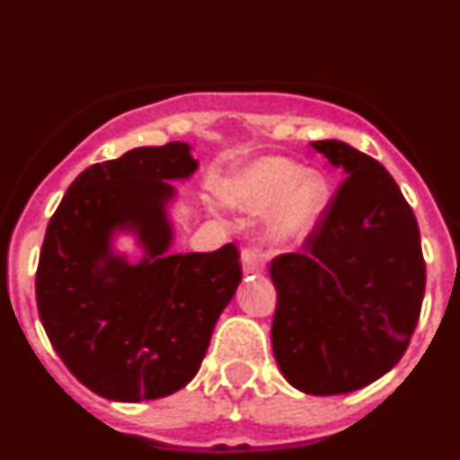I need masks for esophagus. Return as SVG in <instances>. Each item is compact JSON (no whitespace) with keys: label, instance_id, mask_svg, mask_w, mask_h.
Instances as JSON below:
<instances>
[{"label":"esophagus","instance_id":"esophagus-1","mask_svg":"<svg viewBox=\"0 0 460 460\" xmlns=\"http://www.w3.org/2000/svg\"><path fill=\"white\" fill-rule=\"evenodd\" d=\"M242 270L243 274H260V271L265 270V258H262V253L258 249H253V246H246L242 251Z\"/></svg>","mask_w":460,"mask_h":460}]
</instances>
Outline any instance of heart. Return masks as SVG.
<instances>
[{"mask_svg":"<svg viewBox=\"0 0 460 460\" xmlns=\"http://www.w3.org/2000/svg\"><path fill=\"white\" fill-rule=\"evenodd\" d=\"M327 174L306 170L290 158L270 156L234 170L223 181V198L249 211H270L265 233L271 243L306 239L327 209Z\"/></svg>","mask_w":460,"mask_h":460,"instance_id":"1","label":"heart"}]
</instances>
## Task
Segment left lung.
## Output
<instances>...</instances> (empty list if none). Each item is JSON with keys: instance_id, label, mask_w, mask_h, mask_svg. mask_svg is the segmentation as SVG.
Segmentation results:
<instances>
[{"instance_id": "8db88e82", "label": "left lung", "mask_w": 460, "mask_h": 460, "mask_svg": "<svg viewBox=\"0 0 460 460\" xmlns=\"http://www.w3.org/2000/svg\"><path fill=\"white\" fill-rule=\"evenodd\" d=\"M311 145L345 180L302 251L271 260V348L292 387L332 396L371 385L408 350L426 262L412 207L385 165L339 140Z\"/></svg>"}]
</instances>
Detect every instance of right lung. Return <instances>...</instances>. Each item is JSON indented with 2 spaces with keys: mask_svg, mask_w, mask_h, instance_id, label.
<instances>
[{
  "mask_svg": "<svg viewBox=\"0 0 460 460\" xmlns=\"http://www.w3.org/2000/svg\"><path fill=\"white\" fill-rule=\"evenodd\" d=\"M198 168L186 142L89 165L48 223L36 306L68 371L110 401H152L189 385L242 280L234 243L172 253L165 202ZM131 229L148 258L128 266L111 234Z\"/></svg>",
  "mask_w": 460,
  "mask_h": 460,
  "instance_id": "1",
  "label": "right lung"
}]
</instances>
